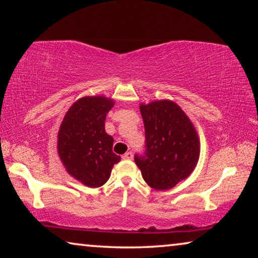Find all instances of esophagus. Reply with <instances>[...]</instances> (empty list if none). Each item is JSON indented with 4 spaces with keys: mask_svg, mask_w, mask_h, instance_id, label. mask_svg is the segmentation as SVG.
<instances>
[{
    "mask_svg": "<svg viewBox=\"0 0 258 258\" xmlns=\"http://www.w3.org/2000/svg\"><path fill=\"white\" fill-rule=\"evenodd\" d=\"M121 158H123L124 160H131V159H133V154L131 151H128V152H126L125 155H123Z\"/></svg>",
    "mask_w": 258,
    "mask_h": 258,
    "instance_id": "esophagus-1",
    "label": "esophagus"
}]
</instances>
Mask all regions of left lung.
Returning <instances> with one entry per match:
<instances>
[{
  "instance_id": "8db88e82",
  "label": "left lung",
  "mask_w": 258,
  "mask_h": 258,
  "mask_svg": "<svg viewBox=\"0 0 258 258\" xmlns=\"http://www.w3.org/2000/svg\"><path fill=\"white\" fill-rule=\"evenodd\" d=\"M146 131V154L135 156L143 180L158 191L190 175L198 164L200 140L195 125L172 100L140 104Z\"/></svg>"
}]
</instances>
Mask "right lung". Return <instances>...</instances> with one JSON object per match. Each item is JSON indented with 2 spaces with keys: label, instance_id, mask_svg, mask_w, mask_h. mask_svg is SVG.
Returning a JSON list of instances; mask_svg holds the SVG:
<instances>
[{
  "label": "right lung",
  "instance_id": "1",
  "mask_svg": "<svg viewBox=\"0 0 258 258\" xmlns=\"http://www.w3.org/2000/svg\"><path fill=\"white\" fill-rule=\"evenodd\" d=\"M113 99L83 97L72 104L61 121L56 149L69 175L89 187L102 186L120 156L112 152L113 139L104 130Z\"/></svg>",
  "mask_w": 258,
  "mask_h": 258
}]
</instances>
